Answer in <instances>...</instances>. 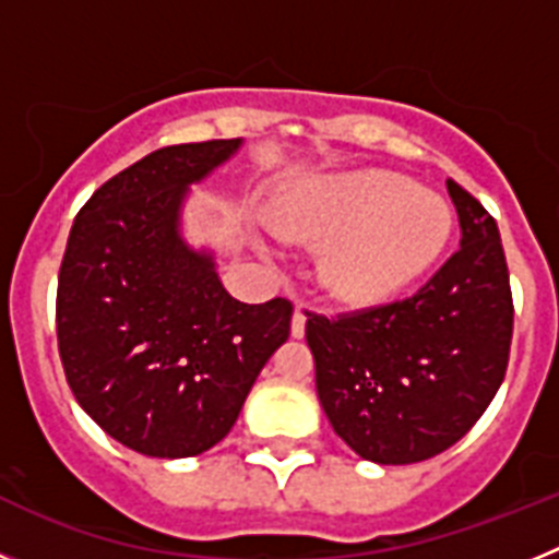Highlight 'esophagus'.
I'll use <instances>...</instances> for the list:
<instances>
[{
    "instance_id": "esophagus-1",
    "label": "esophagus",
    "mask_w": 559,
    "mask_h": 559,
    "mask_svg": "<svg viewBox=\"0 0 559 559\" xmlns=\"http://www.w3.org/2000/svg\"><path fill=\"white\" fill-rule=\"evenodd\" d=\"M290 335H294V338H302L305 335V313H302V305L299 302H296L294 322H290Z\"/></svg>"
}]
</instances>
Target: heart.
Instances as JSON below:
<instances>
[{
	"instance_id": "heart-1",
	"label": "heart",
	"mask_w": 559,
	"mask_h": 559,
	"mask_svg": "<svg viewBox=\"0 0 559 559\" xmlns=\"http://www.w3.org/2000/svg\"><path fill=\"white\" fill-rule=\"evenodd\" d=\"M280 226L305 240H333L322 260L324 285L344 302L372 305L400 294L442 254L453 215L437 192L364 170L288 201Z\"/></svg>"
}]
</instances>
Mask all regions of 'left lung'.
<instances>
[{
  "label": "left lung",
  "mask_w": 559,
  "mask_h": 559,
  "mask_svg": "<svg viewBox=\"0 0 559 559\" xmlns=\"http://www.w3.org/2000/svg\"><path fill=\"white\" fill-rule=\"evenodd\" d=\"M462 240L417 294L333 319L308 310L316 392L360 459L426 462L476 426L501 386L512 290L496 218L448 179Z\"/></svg>",
  "instance_id": "1"
}]
</instances>
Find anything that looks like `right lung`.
I'll use <instances>...</instances> for the list:
<instances>
[{
    "label": "right lung",
    "instance_id": "obj_1",
    "mask_svg": "<svg viewBox=\"0 0 559 559\" xmlns=\"http://www.w3.org/2000/svg\"><path fill=\"white\" fill-rule=\"evenodd\" d=\"M240 140L159 147L108 179L78 212L58 274L67 383L97 426L142 456L185 459L231 431L294 305L226 294L210 254L187 249V185Z\"/></svg>",
    "mask_w": 559,
    "mask_h": 559
}]
</instances>
